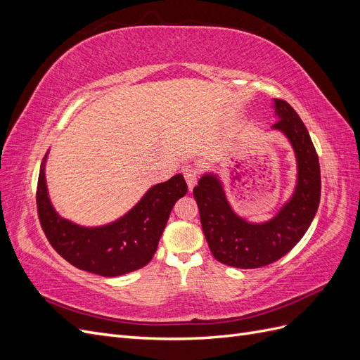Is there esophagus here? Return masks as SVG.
<instances>
[{"label": "esophagus", "instance_id": "obj_1", "mask_svg": "<svg viewBox=\"0 0 360 360\" xmlns=\"http://www.w3.org/2000/svg\"><path fill=\"white\" fill-rule=\"evenodd\" d=\"M198 174H200L198 169L191 167V165L183 168V176H184V179H186V183H188V186H189L191 191L193 189V186L198 181Z\"/></svg>", "mask_w": 360, "mask_h": 360}]
</instances>
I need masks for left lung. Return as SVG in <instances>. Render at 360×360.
I'll list each match as a JSON object with an SVG mask.
<instances>
[{
    "mask_svg": "<svg viewBox=\"0 0 360 360\" xmlns=\"http://www.w3.org/2000/svg\"><path fill=\"white\" fill-rule=\"evenodd\" d=\"M278 122L271 126L284 135L296 156L297 179L290 200L266 222H249L228 202L224 184L214 172H205L193 197L201 226L213 257L237 269H257L275 263L296 246L319 210L321 195L320 163L308 129L285 101L274 99Z\"/></svg>",
    "mask_w": 360,
    "mask_h": 360,
    "instance_id": "obj_1",
    "label": "left lung"
}]
</instances>
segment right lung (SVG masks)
I'll use <instances>...</instances> for the list:
<instances>
[{
  "label": "right lung",
  "instance_id": "obj_1",
  "mask_svg": "<svg viewBox=\"0 0 360 360\" xmlns=\"http://www.w3.org/2000/svg\"><path fill=\"white\" fill-rule=\"evenodd\" d=\"M43 158L37 183V212L57 252L75 267L106 278L144 267L153 258L174 204L188 192L181 174L151 186L126 214L101 226H82L61 217L51 202Z\"/></svg>",
  "mask_w": 360,
  "mask_h": 360
}]
</instances>
